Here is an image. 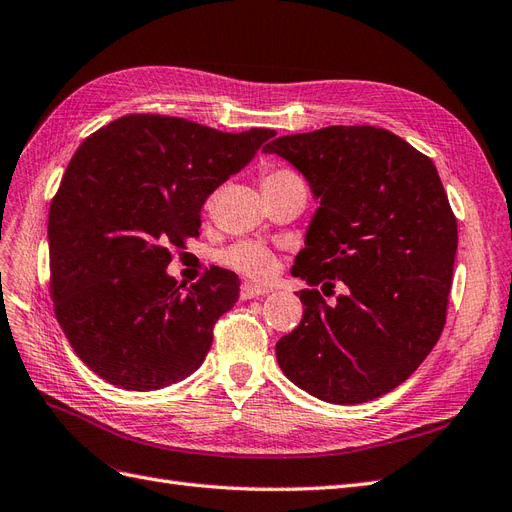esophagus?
<instances>
[{
    "label": "esophagus",
    "mask_w": 512,
    "mask_h": 512,
    "mask_svg": "<svg viewBox=\"0 0 512 512\" xmlns=\"http://www.w3.org/2000/svg\"><path fill=\"white\" fill-rule=\"evenodd\" d=\"M268 294V287H261L255 285L251 281H244L240 287V298L242 300H251V298H259V296H266Z\"/></svg>",
    "instance_id": "1"
}]
</instances>
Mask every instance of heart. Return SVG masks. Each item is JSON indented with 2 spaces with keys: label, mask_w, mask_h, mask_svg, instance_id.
Segmentation results:
<instances>
[{
  "label": "heart",
  "mask_w": 512,
  "mask_h": 512,
  "mask_svg": "<svg viewBox=\"0 0 512 512\" xmlns=\"http://www.w3.org/2000/svg\"><path fill=\"white\" fill-rule=\"evenodd\" d=\"M291 171L285 169H274L270 173H266L264 184H272V182H283L287 178H291ZM223 264H227L229 268L238 270L246 276H253V279H268V276L274 272L276 268V257L270 251L268 246L257 244V242H238L229 246L227 251L221 253Z\"/></svg>",
  "instance_id": "b5f03b06"
}]
</instances>
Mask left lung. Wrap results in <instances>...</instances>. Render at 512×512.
I'll return each mask as SVG.
<instances>
[{
	"mask_svg": "<svg viewBox=\"0 0 512 512\" xmlns=\"http://www.w3.org/2000/svg\"><path fill=\"white\" fill-rule=\"evenodd\" d=\"M294 165L317 210L291 274L302 321L276 343L281 371L313 397L354 405L403 384L446 321L457 221L433 160L373 126H328L270 141Z\"/></svg>",
	"mask_w": 512,
	"mask_h": 512,
	"instance_id": "left-lung-1",
	"label": "left lung"
}]
</instances>
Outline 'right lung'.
Wrapping results in <instances>:
<instances>
[{
  "label": "right lung",
  "mask_w": 512,
  "mask_h": 512,
  "mask_svg": "<svg viewBox=\"0 0 512 512\" xmlns=\"http://www.w3.org/2000/svg\"><path fill=\"white\" fill-rule=\"evenodd\" d=\"M274 135L124 115L81 143L51 203L49 253L55 317L87 369L148 392L201 367L240 281L210 268L178 285L171 248L199 236L203 203Z\"/></svg>",
  "instance_id": "obj_1"
}]
</instances>
